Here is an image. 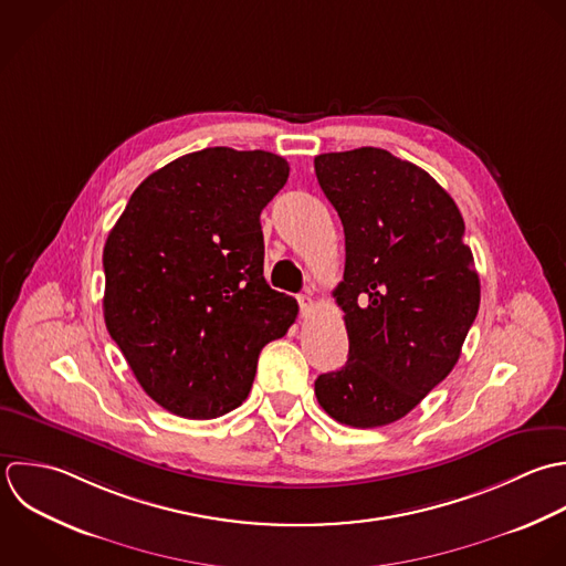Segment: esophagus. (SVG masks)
I'll use <instances>...</instances> for the list:
<instances>
[{
	"label": "esophagus",
	"instance_id": "esophagus-1",
	"mask_svg": "<svg viewBox=\"0 0 566 566\" xmlns=\"http://www.w3.org/2000/svg\"><path fill=\"white\" fill-rule=\"evenodd\" d=\"M297 302H300V313H302V317H308V315L313 313V306H315L313 297H311V295H300Z\"/></svg>",
	"mask_w": 566,
	"mask_h": 566
}]
</instances>
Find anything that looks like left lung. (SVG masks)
<instances>
[{"label": "left lung", "mask_w": 566, "mask_h": 566, "mask_svg": "<svg viewBox=\"0 0 566 566\" xmlns=\"http://www.w3.org/2000/svg\"><path fill=\"white\" fill-rule=\"evenodd\" d=\"M315 174L346 235L333 291L348 361L319 375L315 397L335 421H399L457 366L481 282L452 196L421 167L379 147L315 156Z\"/></svg>", "instance_id": "8db88e82"}]
</instances>
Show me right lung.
<instances>
[{
	"mask_svg": "<svg viewBox=\"0 0 566 566\" xmlns=\"http://www.w3.org/2000/svg\"><path fill=\"white\" fill-rule=\"evenodd\" d=\"M271 151L207 147L149 174L103 249V317L140 388L185 419L235 410L297 302L264 280L262 209L286 185Z\"/></svg>",
	"mask_w": 566,
	"mask_h": 566,
	"instance_id": "right-lung-1",
	"label": "right lung"
}]
</instances>
